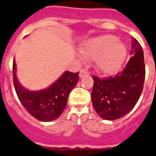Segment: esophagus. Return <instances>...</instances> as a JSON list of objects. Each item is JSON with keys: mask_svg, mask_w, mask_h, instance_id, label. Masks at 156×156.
<instances>
[{"mask_svg": "<svg viewBox=\"0 0 156 156\" xmlns=\"http://www.w3.org/2000/svg\"><path fill=\"white\" fill-rule=\"evenodd\" d=\"M88 75H89V72H88V70L87 69H82L80 72V78H82V77L85 76H88Z\"/></svg>", "mask_w": 156, "mask_h": 156, "instance_id": "1", "label": "esophagus"}]
</instances>
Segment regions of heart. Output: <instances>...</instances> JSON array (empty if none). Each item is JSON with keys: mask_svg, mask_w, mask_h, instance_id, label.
<instances>
[{"mask_svg": "<svg viewBox=\"0 0 156 156\" xmlns=\"http://www.w3.org/2000/svg\"><path fill=\"white\" fill-rule=\"evenodd\" d=\"M82 53L87 58L97 59V68L102 73L112 74L122 64L126 48L118 43L114 36L104 35L87 41L82 47Z\"/></svg>", "mask_w": 156, "mask_h": 156, "instance_id": "b5f03b06", "label": "heart"}]
</instances>
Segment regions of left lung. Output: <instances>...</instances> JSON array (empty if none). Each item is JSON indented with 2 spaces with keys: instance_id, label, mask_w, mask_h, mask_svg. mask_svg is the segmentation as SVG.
Returning a JSON list of instances; mask_svg holds the SVG:
<instances>
[{
  "instance_id": "left-lung-1",
  "label": "left lung",
  "mask_w": 156,
  "mask_h": 156,
  "mask_svg": "<svg viewBox=\"0 0 156 156\" xmlns=\"http://www.w3.org/2000/svg\"><path fill=\"white\" fill-rule=\"evenodd\" d=\"M129 58L126 68L115 76L100 79L93 76L91 94L93 108L105 120H115L127 114L134 107L143 92L145 64L141 45L132 38Z\"/></svg>"
}]
</instances>
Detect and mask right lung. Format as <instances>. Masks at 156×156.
<instances>
[{
  "mask_svg": "<svg viewBox=\"0 0 156 156\" xmlns=\"http://www.w3.org/2000/svg\"><path fill=\"white\" fill-rule=\"evenodd\" d=\"M13 84L17 98L34 118L42 122L58 118L67 106L69 93L79 80V72L66 71L54 84L46 89L30 91L22 87L16 76V63H13Z\"/></svg>",
  "mask_w": 156,
  "mask_h": 156,
  "instance_id": "obj_1",
  "label": "right lung"
}]
</instances>
